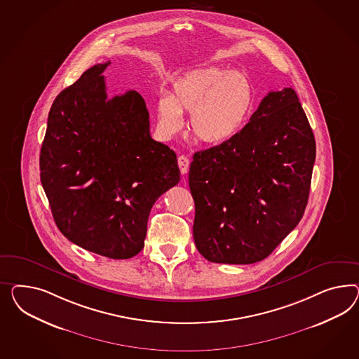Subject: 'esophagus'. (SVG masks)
Masks as SVG:
<instances>
[{
    "instance_id": "1",
    "label": "esophagus",
    "mask_w": 359,
    "mask_h": 359,
    "mask_svg": "<svg viewBox=\"0 0 359 359\" xmlns=\"http://www.w3.org/2000/svg\"><path fill=\"white\" fill-rule=\"evenodd\" d=\"M177 165H179L182 174H187V172H188V167H189V159H188L185 155H180V156L177 158Z\"/></svg>"
}]
</instances>
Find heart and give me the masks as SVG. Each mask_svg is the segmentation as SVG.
I'll list each match as a JSON object with an SVG mask.
<instances>
[{"label":"heart","instance_id":"1","mask_svg":"<svg viewBox=\"0 0 359 359\" xmlns=\"http://www.w3.org/2000/svg\"><path fill=\"white\" fill-rule=\"evenodd\" d=\"M255 104L251 79L239 72L217 67L197 69L179 78L170 94L158 99V128L174 136L189 115L191 135L205 145L230 142L242 132Z\"/></svg>","mask_w":359,"mask_h":359}]
</instances>
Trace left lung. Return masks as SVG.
Wrapping results in <instances>:
<instances>
[{"label":"left lung","instance_id":"1","mask_svg":"<svg viewBox=\"0 0 359 359\" xmlns=\"http://www.w3.org/2000/svg\"><path fill=\"white\" fill-rule=\"evenodd\" d=\"M315 137L291 88L271 91L242 132L189 168L194 238L206 260L253 264L295 229L310 194Z\"/></svg>","mask_w":359,"mask_h":359}]
</instances>
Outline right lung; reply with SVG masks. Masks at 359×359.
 I'll return each mask as SVG.
<instances>
[{
	"mask_svg": "<svg viewBox=\"0 0 359 359\" xmlns=\"http://www.w3.org/2000/svg\"><path fill=\"white\" fill-rule=\"evenodd\" d=\"M109 64L88 69L55 99L40 180L62 235L118 260L144 248L150 210L180 171L174 150L150 136L144 97L135 90L107 97Z\"/></svg>",
	"mask_w": 359,
	"mask_h": 359,
	"instance_id": "right-lung-1",
	"label": "right lung"
}]
</instances>
